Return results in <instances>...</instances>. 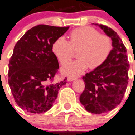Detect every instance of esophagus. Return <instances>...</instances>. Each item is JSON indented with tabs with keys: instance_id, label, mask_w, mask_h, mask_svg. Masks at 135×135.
Wrapping results in <instances>:
<instances>
[{
	"instance_id": "34e87169",
	"label": "esophagus",
	"mask_w": 135,
	"mask_h": 135,
	"mask_svg": "<svg viewBox=\"0 0 135 135\" xmlns=\"http://www.w3.org/2000/svg\"><path fill=\"white\" fill-rule=\"evenodd\" d=\"M76 79H77V78H75V77H68L67 80L69 81V82H71V81L75 80H76Z\"/></svg>"
}]
</instances>
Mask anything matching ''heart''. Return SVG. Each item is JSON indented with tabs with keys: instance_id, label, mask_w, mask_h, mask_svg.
Segmentation results:
<instances>
[{
	"instance_id": "heart-1",
	"label": "heart",
	"mask_w": 135,
	"mask_h": 135,
	"mask_svg": "<svg viewBox=\"0 0 135 135\" xmlns=\"http://www.w3.org/2000/svg\"><path fill=\"white\" fill-rule=\"evenodd\" d=\"M69 37V41L62 36L58 37L52 45L53 54L63 65L71 62L74 51L79 50V60L62 68V72L66 75L75 76L84 73L89 66L93 69L99 67L107 60L112 49L110 38L100 35L92 27L76 28L71 32Z\"/></svg>"
}]
</instances>
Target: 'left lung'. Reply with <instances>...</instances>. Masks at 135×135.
<instances>
[{"instance_id":"1","label":"left lung","mask_w":135,"mask_h":135,"mask_svg":"<svg viewBox=\"0 0 135 135\" xmlns=\"http://www.w3.org/2000/svg\"><path fill=\"white\" fill-rule=\"evenodd\" d=\"M112 39L113 49L105 62L83 76L85 90L80 101L86 111L105 113L121 103L128 83L126 49L114 30L102 24H96Z\"/></svg>"}]
</instances>
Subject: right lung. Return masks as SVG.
<instances>
[{"instance_id": "right-lung-1", "label": "right lung", "mask_w": 135, "mask_h": 135, "mask_svg": "<svg viewBox=\"0 0 135 135\" xmlns=\"http://www.w3.org/2000/svg\"><path fill=\"white\" fill-rule=\"evenodd\" d=\"M69 27L38 25L26 32L14 46L9 63L8 83L14 100L34 114L52 107L66 78L53 83L59 63L52 45Z\"/></svg>"}]
</instances>
